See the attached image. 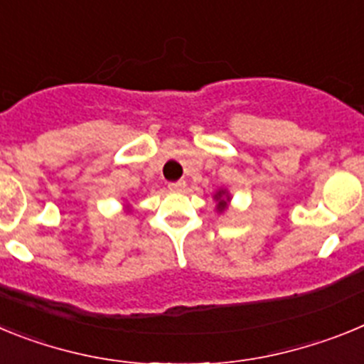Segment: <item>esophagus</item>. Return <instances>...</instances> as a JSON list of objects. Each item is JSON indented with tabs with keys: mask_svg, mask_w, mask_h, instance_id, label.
<instances>
[{
	"mask_svg": "<svg viewBox=\"0 0 364 364\" xmlns=\"http://www.w3.org/2000/svg\"><path fill=\"white\" fill-rule=\"evenodd\" d=\"M167 188L171 189V191H182V189L186 188V182H184V180H176V182H169V184H167Z\"/></svg>",
	"mask_w": 364,
	"mask_h": 364,
	"instance_id": "34e87169",
	"label": "esophagus"
}]
</instances>
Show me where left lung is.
<instances>
[{
  "instance_id": "left-lung-1",
  "label": "left lung",
  "mask_w": 364,
  "mask_h": 364,
  "mask_svg": "<svg viewBox=\"0 0 364 364\" xmlns=\"http://www.w3.org/2000/svg\"><path fill=\"white\" fill-rule=\"evenodd\" d=\"M215 200L218 202L217 210L222 213V211H224L228 208V202H230V195H228V193L224 191V189H220V191H217V195H215Z\"/></svg>"
}]
</instances>
